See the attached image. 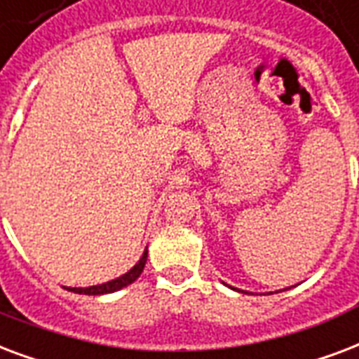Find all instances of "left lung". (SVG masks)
I'll return each instance as SVG.
<instances>
[{
    "label": "left lung",
    "mask_w": 359,
    "mask_h": 359,
    "mask_svg": "<svg viewBox=\"0 0 359 359\" xmlns=\"http://www.w3.org/2000/svg\"><path fill=\"white\" fill-rule=\"evenodd\" d=\"M231 290H235V288H231ZM286 290H288V288H286ZM269 294H273V292H269Z\"/></svg>",
    "instance_id": "8db88e82"
}]
</instances>
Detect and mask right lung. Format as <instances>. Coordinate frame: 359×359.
Returning <instances> with one entry per match:
<instances>
[{
	"instance_id": "right-lung-1",
	"label": "right lung",
	"mask_w": 359,
	"mask_h": 359,
	"mask_svg": "<svg viewBox=\"0 0 359 359\" xmlns=\"http://www.w3.org/2000/svg\"><path fill=\"white\" fill-rule=\"evenodd\" d=\"M147 258H149V250L144 248L143 256L141 259L137 262L133 267H131L128 273L124 275H120L118 278H113V280H109V283L103 284H95V286H88V288H71V286H64L65 290H69L73 294H84V295H103V294H113V292H118V290L126 288V286H130L131 283H135L137 278L141 277V273L144 269V264H147Z\"/></svg>"
}]
</instances>
